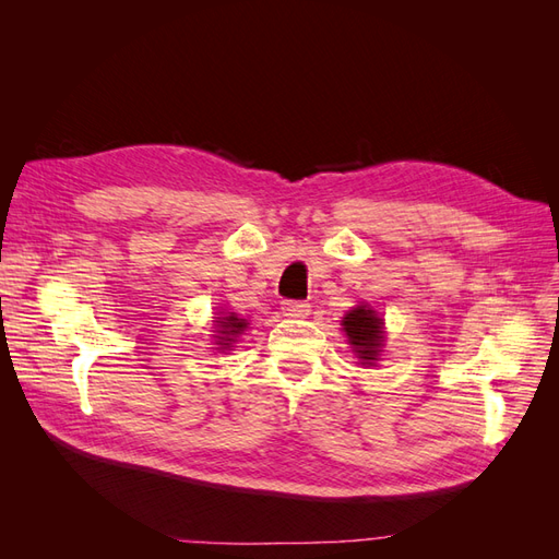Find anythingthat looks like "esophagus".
<instances>
[{
    "label": "esophagus",
    "instance_id": "34e87169",
    "mask_svg": "<svg viewBox=\"0 0 559 559\" xmlns=\"http://www.w3.org/2000/svg\"><path fill=\"white\" fill-rule=\"evenodd\" d=\"M282 312H284V317H289V319H302V317L310 314V302H306V300H284Z\"/></svg>",
    "mask_w": 559,
    "mask_h": 559
}]
</instances>
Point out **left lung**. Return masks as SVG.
<instances>
[{"label":"left lung","mask_w":559,"mask_h":559,"mask_svg":"<svg viewBox=\"0 0 559 559\" xmlns=\"http://www.w3.org/2000/svg\"><path fill=\"white\" fill-rule=\"evenodd\" d=\"M343 326L349 337V345H354V352L359 354V359H364L366 364L378 361V352L382 345L380 317L370 308L359 306L343 317Z\"/></svg>","instance_id":"left-lung-1"}]
</instances>
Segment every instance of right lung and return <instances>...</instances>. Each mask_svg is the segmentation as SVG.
<instances>
[{
    "label": "right lung",
    "mask_w": 559,
    "mask_h": 559,
    "mask_svg": "<svg viewBox=\"0 0 559 559\" xmlns=\"http://www.w3.org/2000/svg\"><path fill=\"white\" fill-rule=\"evenodd\" d=\"M218 321H216V337H218V345L222 347H230V343H235V337H238L245 329H247V321L245 319H240L238 314H228V317H216Z\"/></svg>",
    "instance_id": "1"
}]
</instances>
